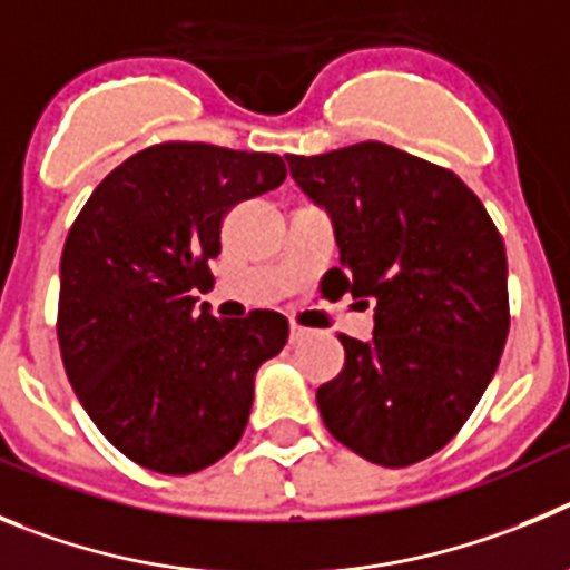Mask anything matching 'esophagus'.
Returning <instances> with one entry per match:
<instances>
[{
  "label": "esophagus",
  "instance_id": "esophagus-1",
  "mask_svg": "<svg viewBox=\"0 0 570 570\" xmlns=\"http://www.w3.org/2000/svg\"><path fill=\"white\" fill-rule=\"evenodd\" d=\"M306 335H309V330H306V326H301V323H295V321L289 323V343H301Z\"/></svg>",
  "mask_w": 570,
  "mask_h": 570
}]
</instances>
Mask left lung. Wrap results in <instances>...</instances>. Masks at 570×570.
I'll list each match as a JSON object with an SVG mask.
<instances>
[{
    "mask_svg": "<svg viewBox=\"0 0 570 570\" xmlns=\"http://www.w3.org/2000/svg\"><path fill=\"white\" fill-rule=\"evenodd\" d=\"M330 209L341 292L374 304L372 341L317 389L332 438L368 463L403 469L443 449L483 397L509 337V264L483 202L445 167L361 141L286 156Z\"/></svg>",
    "mask_w": 570,
    "mask_h": 570,
    "instance_id": "8db88e82",
    "label": "left lung"
}]
</instances>
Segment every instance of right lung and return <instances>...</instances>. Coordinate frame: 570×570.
Here are the masks:
<instances>
[{
	"label": "right lung",
	"mask_w": 570,
	"mask_h": 570,
	"mask_svg": "<svg viewBox=\"0 0 570 570\" xmlns=\"http://www.w3.org/2000/svg\"><path fill=\"white\" fill-rule=\"evenodd\" d=\"M286 178L275 153L164 141L119 164L87 198L61 249L59 332L70 386L132 463L193 474L235 449L255 372L289 337L278 312L218 321L213 284L235 204Z\"/></svg>",
	"instance_id": "1"
}]
</instances>
